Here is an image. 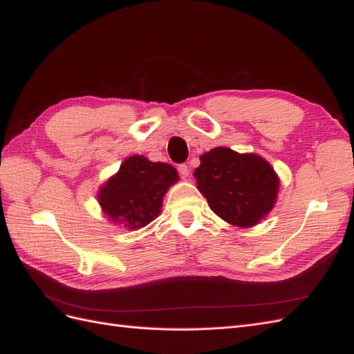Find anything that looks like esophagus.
Segmentation results:
<instances>
[{"instance_id":"obj_1","label":"esophagus","mask_w":354,"mask_h":354,"mask_svg":"<svg viewBox=\"0 0 354 354\" xmlns=\"http://www.w3.org/2000/svg\"><path fill=\"white\" fill-rule=\"evenodd\" d=\"M178 170H179V173H181L183 178H187V176L190 175V167L187 164H179L178 165Z\"/></svg>"}]
</instances>
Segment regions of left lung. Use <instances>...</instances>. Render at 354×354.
Listing matches in <instances>:
<instances>
[{"label":"left lung","instance_id":"8db88e82","mask_svg":"<svg viewBox=\"0 0 354 354\" xmlns=\"http://www.w3.org/2000/svg\"><path fill=\"white\" fill-rule=\"evenodd\" d=\"M194 178L209 208L225 222L242 228L257 225L274 208L280 185L266 160L228 147L201 155Z\"/></svg>","mask_w":354,"mask_h":354}]
</instances>
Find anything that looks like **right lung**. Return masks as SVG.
<instances>
[{"mask_svg":"<svg viewBox=\"0 0 354 354\" xmlns=\"http://www.w3.org/2000/svg\"><path fill=\"white\" fill-rule=\"evenodd\" d=\"M178 179L173 165L133 155L120 165L117 175L108 179L97 199L112 222L138 230L160 214L164 194Z\"/></svg>","mask_w":354,"mask_h":354,"instance_id":"right-lung-1","label":"right lung"}]
</instances>
